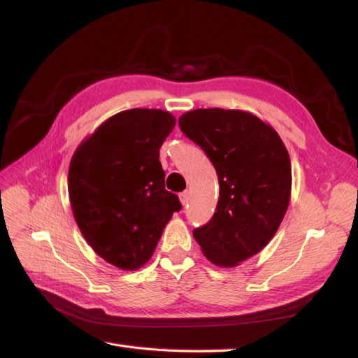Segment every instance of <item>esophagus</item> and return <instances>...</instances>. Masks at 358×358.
<instances>
[{
  "instance_id": "obj_1",
  "label": "esophagus",
  "mask_w": 358,
  "mask_h": 358,
  "mask_svg": "<svg viewBox=\"0 0 358 358\" xmlns=\"http://www.w3.org/2000/svg\"><path fill=\"white\" fill-rule=\"evenodd\" d=\"M179 200H180L182 206H187V204H188V201H189V192H188V191H183V192H180Z\"/></svg>"
}]
</instances>
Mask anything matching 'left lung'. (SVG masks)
<instances>
[{
  "label": "left lung",
  "instance_id": "8db88e82",
  "mask_svg": "<svg viewBox=\"0 0 358 358\" xmlns=\"http://www.w3.org/2000/svg\"><path fill=\"white\" fill-rule=\"evenodd\" d=\"M179 127L212 161L220 200L212 220L194 230L210 263L236 267L273 239L291 199V161L276 129L245 110L196 109Z\"/></svg>",
  "mask_w": 358,
  "mask_h": 358
}]
</instances>
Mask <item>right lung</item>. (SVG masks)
Here are the masks:
<instances>
[{"instance_id": "obj_1", "label": "right lung", "mask_w": 358, "mask_h": 358, "mask_svg": "<svg viewBox=\"0 0 358 358\" xmlns=\"http://www.w3.org/2000/svg\"><path fill=\"white\" fill-rule=\"evenodd\" d=\"M175 124V116L159 109L119 112L86 137L70 161L76 224L96 254L127 272L149 262L182 208L164 187L159 162V148Z\"/></svg>"}]
</instances>
